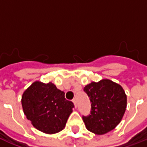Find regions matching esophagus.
Here are the masks:
<instances>
[{
  "instance_id": "obj_1",
  "label": "esophagus",
  "mask_w": 147,
  "mask_h": 147,
  "mask_svg": "<svg viewBox=\"0 0 147 147\" xmlns=\"http://www.w3.org/2000/svg\"><path fill=\"white\" fill-rule=\"evenodd\" d=\"M72 102H73L74 105H75V107H76L77 106V103H76V99H73L72 100Z\"/></svg>"
}]
</instances>
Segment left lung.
<instances>
[{"label": "left lung", "mask_w": 147, "mask_h": 147, "mask_svg": "<svg viewBox=\"0 0 147 147\" xmlns=\"http://www.w3.org/2000/svg\"><path fill=\"white\" fill-rule=\"evenodd\" d=\"M91 102L90 113L83 116L87 130L103 135L119 124L127 107V96L122 86L109 80L92 82L83 88Z\"/></svg>", "instance_id": "8db88e82"}]
</instances>
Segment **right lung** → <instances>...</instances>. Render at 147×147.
I'll return each mask as SVG.
<instances>
[{"instance_id":"right-lung-1","label":"right lung","mask_w":147,"mask_h":147,"mask_svg":"<svg viewBox=\"0 0 147 147\" xmlns=\"http://www.w3.org/2000/svg\"><path fill=\"white\" fill-rule=\"evenodd\" d=\"M21 102L27 120L35 128L47 134L64 129L74 108L73 102L66 100L64 91L53 83L38 81L24 91Z\"/></svg>"}]
</instances>
